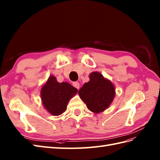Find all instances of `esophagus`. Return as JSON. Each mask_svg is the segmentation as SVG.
Masks as SVG:
<instances>
[{
    "label": "esophagus",
    "mask_w": 160,
    "mask_h": 160,
    "mask_svg": "<svg viewBox=\"0 0 160 160\" xmlns=\"http://www.w3.org/2000/svg\"><path fill=\"white\" fill-rule=\"evenodd\" d=\"M72 85L75 88H76L77 89H79V88H80V84L79 82H73Z\"/></svg>",
    "instance_id": "34e87169"
}]
</instances>
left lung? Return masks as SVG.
<instances>
[{"mask_svg":"<svg viewBox=\"0 0 160 160\" xmlns=\"http://www.w3.org/2000/svg\"><path fill=\"white\" fill-rule=\"evenodd\" d=\"M89 77V81L79 90V95L89 111L100 113L109 107L115 96V88L99 72H92Z\"/></svg>","mask_w":160,"mask_h":160,"instance_id":"8db88e82","label":"left lung"}]
</instances>
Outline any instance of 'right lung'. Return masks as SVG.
<instances>
[{
    "instance_id": "obj_1",
    "label": "right lung",
    "mask_w": 160,
    "mask_h": 160,
    "mask_svg": "<svg viewBox=\"0 0 160 160\" xmlns=\"http://www.w3.org/2000/svg\"><path fill=\"white\" fill-rule=\"evenodd\" d=\"M78 90L67 82H58L56 77L51 75L41 89V98L44 108L50 114L58 116L67 110L70 99Z\"/></svg>"
}]
</instances>
